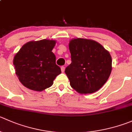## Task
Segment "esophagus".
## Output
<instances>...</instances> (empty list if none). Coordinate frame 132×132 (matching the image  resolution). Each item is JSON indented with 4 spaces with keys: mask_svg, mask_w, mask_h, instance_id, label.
<instances>
[{
    "mask_svg": "<svg viewBox=\"0 0 132 132\" xmlns=\"http://www.w3.org/2000/svg\"><path fill=\"white\" fill-rule=\"evenodd\" d=\"M64 70H65V67L64 66H62L61 67V71H62V73L64 72Z\"/></svg>",
    "mask_w": 132,
    "mask_h": 132,
    "instance_id": "1",
    "label": "esophagus"
}]
</instances>
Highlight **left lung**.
Masks as SVG:
<instances>
[{
  "instance_id": "1",
  "label": "left lung",
  "mask_w": 132,
  "mask_h": 132,
  "mask_svg": "<svg viewBox=\"0 0 132 132\" xmlns=\"http://www.w3.org/2000/svg\"><path fill=\"white\" fill-rule=\"evenodd\" d=\"M69 49L71 63L65 69L70 86L80 93L97 92L106 83L112 71V57L97 42L74 39Z\"/></svg>"
}]
</instances>
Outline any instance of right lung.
<instances>
[{
  "label": "right lung",
  "mask_w": 132,
  "mask_h": 132,
  "mask_svg": "<svg viewBox=\"0 0 132 132\" xmlns=\"http://www.w3.org/2000/svg\"><path fill=\"white\" fill-rule=\"evenodd\" d=\"M55 45L53 40L30 41L22 46L13 59L16 74L20 82L29 89L43 91L53 84L61 73L52 52Z\"/></svg>",
  "instance_id": "right-lung-1"
}]
</instances>
